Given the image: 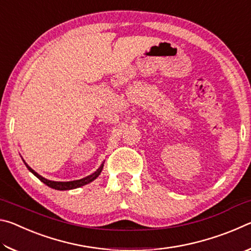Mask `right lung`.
<instances>
[{"mask_svg": "<svg viewBox=\"0 0 251 251\" xmlns=\"http://www.w3.org/2000/svg\"><path fill=\"white\" fill-rule=\"evenodd\" d=\"M25 166L27 167V169L29 172H31L34 176H36L37 178L41 181H43L45 185H48L49 187H50V188H54V189H57V190H70V189H74V188H78V187H82L84 185L86 184H90L91 181H93L94 179H96L97 177L100 176V172L103 171V167H104V163L100 165V168L97 169L96 172H94L92 174V175L85 177V178H82V179H78V180H72V181H53V180H49L46 179V178L42 177L41 175H39L35 171H33V169L28 166V165L25 163Z\"/></svg>", "mask_w": 251, "mask_h": 251, "instance_id": "add662e5", "label": "right lung"}]
</instances>
